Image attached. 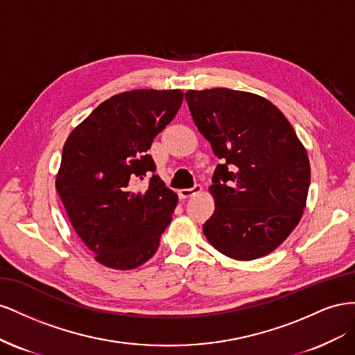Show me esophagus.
Masks as SVG:
<instances>
[{
    "mask_svg": "<svg viewBox=\"0 0 355 355\" xmlns=\"http://www.w3.org/2000/svg\"><path fill=\"white\" fill-rule=\"evenodd\" d=\"M200 190H202V186L200 184H195L193 187H190V189H181L178 191V195H180L181 199H189V198H193L195 195L200 193Z\"/></svg>",
    "mask_w": 355,
    "mask_h": 355,
    "instance_id": "1",
    "label": "esophagus"
}]
</instances>
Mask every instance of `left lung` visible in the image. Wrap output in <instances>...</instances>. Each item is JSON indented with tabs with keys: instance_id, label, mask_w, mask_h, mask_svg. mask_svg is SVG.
Returning a JSON list of instances; mask_svg holds the SVG:
<instances>
[{
	"instance_id": "obj_1",
	"label": "left lung",
	"mask_w": 355,
	"mask_h": 355,
	"mask_svg": "<svg viewBox=\"0 0 355 355\" xmlns=\"http://www.w3.org/2000/svg\"><path fill=\"white\" fill-rule=\"evenodd\" d=\"M199 132L223 160L209 191L216 211L209 244L236 260L269 254L297 226L311 183L309 159L295 129L268 99L226 87L187 90Z\"/></svg>"
}]
</instances>
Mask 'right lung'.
<instances>
[{"instance_id": "add662e5", "label": "right lung", "mask_w": 355, "mask_h": 355, "mask_svg": "<svg viewBox=\"0 0 355 355\" xmlns=\"http://www.w3.org/2000/svg\"><path fill=\"white\" fill-rule=\"evenodd\" d=\"M181 90L138 89L111 96L69 134L56 190L71 225L101 265L128 270L156 252L178 196L147 151L175 117ZM147 175L149 186L136 184Z\"/></svg>"}]
</instances>
